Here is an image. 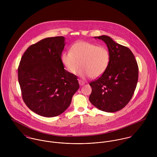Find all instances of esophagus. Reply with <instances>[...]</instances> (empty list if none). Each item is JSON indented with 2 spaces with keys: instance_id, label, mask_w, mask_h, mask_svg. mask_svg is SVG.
Masks as SVG:
<instances>
[{
  "instance_id": "obj_1",
  "label": "esophagus",
  "mask_w": 157,
  "mask_h": 157,
  "mask_svg": "<svg viewBox=\"0 0 157 157\" xmlns=\"http://www.w3.org/2000/svg\"><path fill=\"white\" fill-rule=\"evenodd\" d=\"M78 83H79L80 86H83L85 84V82L83 80H78Z\"/></svg>"
}]
</instances>
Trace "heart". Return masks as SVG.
Masks as SVG:
<instances>
[{"label":"heart","mask_w":157,"mask_h":157,"mask_svg":"<svg viewBox=\"0 0 157 157\" xmlns=\"http://www.w3.org/2000/svg\"><path fill=\"white\" fill-rule=\"evenodd\" d=\"M61 60L68 72L76 74L80 66V75L95 78L106 71L109 63L110 54L105 46L80 41L72 45L70 51L64 52Z\"/></svg>","instance_id":"heart-1"}]
</instances>
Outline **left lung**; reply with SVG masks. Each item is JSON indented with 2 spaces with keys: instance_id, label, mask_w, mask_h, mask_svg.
<instances>
[{
  "instance_id": "obj_1",
  "label": "left lung",
  "mask_w": 157,
  "mask_h": 157,
  "mask_svg": "<svg viewBox=\"0 0 157 157\" xmlns=\"http://www.w3.org/2000/svg\"><path fill=\"white\" fill-rule=\"evenodd\" d=\"M103 40L110 54L106 71L90 83V102L98 109L108 112L121 110L132 98L138 78V67L132 51L107 36L95 37Z\"/></svg>"
}]
</instances>
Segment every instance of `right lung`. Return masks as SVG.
Instances as JSON below:
<instances>
[{"mask_svg":"<svg viewBox=\"0 0 157 157\" xmlns=\"http://www.w3.org/2000/svg\"><path fill=\"white\" fill-rule=\"evenodd\" d=\"M65 37H48L31 45L18 67L22 98L29 109L39 115L53 117L70 105L79 88L77 77L68 72L61 60Z\"/></svg>","mask_w":157,"mask_h":157,"instance_id":"add662e5","label":"right lung"}]
</instances>
